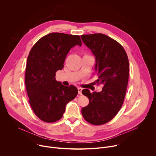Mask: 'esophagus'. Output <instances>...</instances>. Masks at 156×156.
<instances>
[{
	"label": "esophagus",
	"instance_id": "1",
	"mask_svg": "<svg viewBox=\"0 0 156 156\" xmlns=\"http://www.w3.org/2000/svg\"><path fill=\"white\" fill-rule=\"evenodd\" d=\"M78 94L80 95H81V91H82V88L81 87H78Z\"/></svg>",
	"mask_w": 156,
	"mask_h": 156
}]
</instances>
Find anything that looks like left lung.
<instances>
[{"instance_id": "left-lung-1", "label": "left lung", "mask_w": 156, "mask_h": 156, "mask_svg": "<svg viewBox=\"0 0 156 156\" xmlns=\"http://www.w3.org/2000/svg\"><path fill=\"white\" fill-rule=\"evenodd\" d=\"M81 37L96 58L98 79L95 83L103 86L98 93L82 90L90 102L81 113L90 123L103 125L112 120L123 105L129 77L128 56L120 44L105 34H83Z\"/></svg>"}]
</instances>
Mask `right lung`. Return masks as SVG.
Wrapping results in <instances>:
<instances>
[{
	"label": "right lung",
	"mask_w": 156,
	"mask_h": 156,
	"mask_svg": "<svg viewBox=\"0 0 156 156\" xmlns=\"http://www.w3.org/2000/svg\"><path fill=\"white\" fill-rule=\"evenodd\" d=\"M76 45L81 46L79 36L51 33L41 37L30 52L26 89L34 113L44 122L60 120L66 105L78 94L75 86H63L55 80L56 72L63 68L66 55Z\"/></svg>",
	"instance_id": "obj_1"
}]
</instances>
